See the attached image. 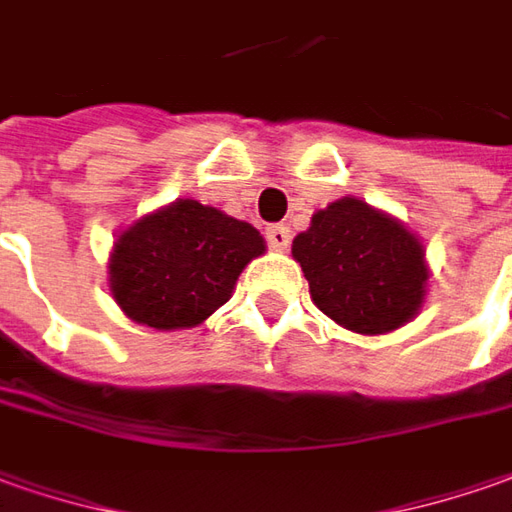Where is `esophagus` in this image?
Returning <instances> with one entry per match:
<instances>
[{
  "mask_svg": "<svg viewBox=\"0 0 512 512\" xmlns=\"http://www.w3.org/2000/svg\"><path fill=\"white\" fill-rule=\"evenodd\" d=\"M266 241H269L271 249H288L291 243V229L288 227H266Z\"/></svg>",
  "mask_w": 512,
  "mask_h": 512,
  "instance_id": "34e87169",
  "label": "esophagus"
}]
</instances>
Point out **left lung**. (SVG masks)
I'll use <instances>...</instances> for the list:
<instances>
[{
	"label": "left lung",
	"mask_w": 512,
	"mask_h": 512,
	"mask_svg": "<svg viewBox=\"0 0 512 512\" xmlns=\"http://www.w3.org/2000/svg\"><path fill=\"white\" fill-rule=\"evenodd\" d=\"M291 255L322 314L356 333H387L417 314L429 271L415 235L358 198L319 210Z\"/></svg>",
	"instance_id": "obj_1"
}]
</instances>
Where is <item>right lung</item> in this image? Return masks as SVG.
Here are the masks:
<instances>
[{
    "mask_svg": "<svg viewBox=\"0 0 512 512\" xmlns=\"http://www.w3.org/2000/svg\"><path fill=\"white\" fill-rule=\"evenodd\" d=\"M263 252L255 227L182 198L117 238L111 294L139 325L193 328L232 297L238 274Z\"/></svg>",
    "mask_w": 512,
    "mask_h": 512,
    "instance_id": "add662e5",
    "label": "right lung"
}]
</instances>
